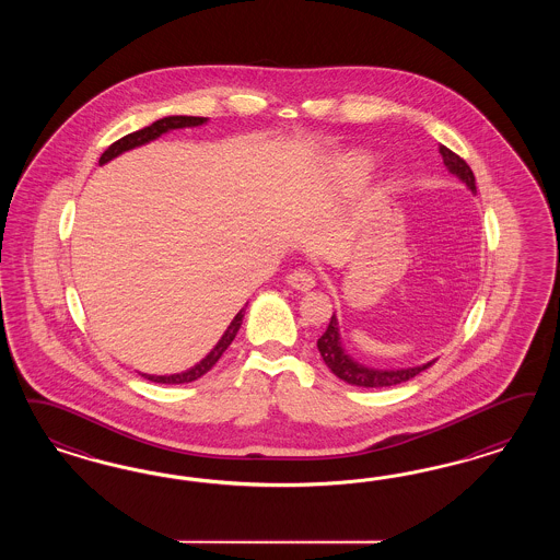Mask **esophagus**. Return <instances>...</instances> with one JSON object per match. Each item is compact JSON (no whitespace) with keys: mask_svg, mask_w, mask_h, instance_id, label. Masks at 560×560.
I'll list each match as a JSON object with an SVG mask.
<instances>
[{"mask_svg":"<svg viewBox=\"0 0 560 560\" xmlns=\"http://www.w3.org/2000/svg\"><path fill=\"white\" fill-rule=\"evenodd\" d=\"M288 283L293 289H300V291H310V289L316 288V279L305 271H293L288 275Z\"/></svg>","mask_w":560,"mask_h":560,"instance_id":"obj_1","label":"esophagus"}]
</instances>
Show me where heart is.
Here are the masks:
<instances>
[{"label":"heart","mask_w":560,"mask_h":560,"mask_svg":"<svg viewBox=\"0 0 560 560\" xmlns=\"http://www.w3.org/2000/svg\"><path fill=\"white\" fill-rule=\"evenodd\" d=\"M373 162L365 153H349L335 162V176L345 188L355 187L357 183L365 180L372 172Z\"/></svg>","instance_id":"heart-1"}]
</instances>
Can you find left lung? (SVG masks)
Listing matches in <instances>:
<instances>
[{
    "mask_svg": "<svg viewBox=\"0 0 560 560\" xmlns=\"http://www.w3.org/2000/svg\"><path fill=\"white\" fill-rule=\"evenodd\" d=\"M440 153L445 168L450 170L456 178H459L476 195L475 174H472L470 166L459 155H456L452 150H447L445 145H441ZM318 351H320L324 363L328 365L330 372L340 377L342 382H347L351 386H359V388L396 386V384L408 382L410 377L419 375V373L424 372L427 368H431L435 363V359H433V361H427L423 365L400 368V370H375V368H368V365L359 363V361H355L353 357L345 351L342 339H340V326L337 314H332L326 332L318 339Z\"/></svg>",
    "mask_w": 560,
    "mask_h": 560,
    "instance_id": "8db88e82",
    "label": "left lung"
}]
</instances>
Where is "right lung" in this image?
Masks as SVG:
<instances>
[{
  "instance_id": "obj_1",
  "label": "right lung",
  "mask_w": 560,
  "mask_h": 560,
  "mask_svg": "<svg viewBox=\"0 0 560 560\" xmlns=\"http://www.w3.org/2000/svg\"><path fill=\"white\" fill-rule=\"evenodd\" d=\"M207 120L209 119H205V117H183V115H176V117H164V119L155 120V122H152L150 127H143V129H139L136 133H129V136L122 137L119 141H115L106 152L102 153L98 164L104 166V164H108L110 160L119 158L120 153L129 152V150H136V148H141V145L150 143L153 139H158V137H162L164 133H168V131H174V129H185V127H199V125H205ZM244 312H246V307H242V310L237 312L236 316H234V320L230 323V326L225 328V332L221 335V339L218 340V345H215V347H213V349H211V351H209V353H207L199 363H195L192 368H188V370L180 373H166V375L139 373H141L145 380L155 382V384H188V382L199 380L201 375L209 372V370L220 361V357L225 353V349L232 345V340L236 339L237 330H240V326H242V318H244Z\"/></svg>"
}]
</instances>
